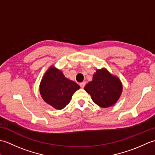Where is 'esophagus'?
<instances>
[{"label": "esophagus", "instance_id": "obj_1", "mask_svg": "<svg viewBox=\"0 0 155 155\" xmlns=\"http://www.w3.org/2000/svg\"><path fill=\"white\" fill-rule=\"evenodd\" d=\"M85 84H86V83H85V82H82V83H80V86L81 88H84Z\"/></svg>", "mask_w": 155, "mask_h": 155}]
</instances>
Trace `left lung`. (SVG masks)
I'll return each instance as SVG.
<instances>
[{"instance_id": "obj_1", "label": "left lung", "mask_w": 155, "mask_h": 155, "mask_svg": "<svg viewBox=\"0 0 155 155\" xmlns=\"http://www.w3.org/2000/svg\"><path fill=\"white\" fill-rule=\"evenodd\" d=\"M84 88L95 104L102 108H107L113 106L119 99L123 92V84L117 76L103 68L97 69L93 80Z\"/></svg>"}]
</instances>
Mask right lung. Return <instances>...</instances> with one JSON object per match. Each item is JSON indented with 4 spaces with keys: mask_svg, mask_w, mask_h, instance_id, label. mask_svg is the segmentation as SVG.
<instances>
[{
    "mask_svg": "<svg viewBox=\"0 0 155 155\" xmlns=\"http://www.w3.org/2000/svg\"><path fill=\"white\" fill-rule=\"evenodd\" d=\"M79 88V85L66 78L61 70L51 66L42 78L39 91L46 103L61 110L70 103L72 94Z\"/></svg>",
    "mask_w": 155,
    "mask_h": 155,
    "instance_id": "add662e5",
    "label": "right lung"
}]
</instances>
